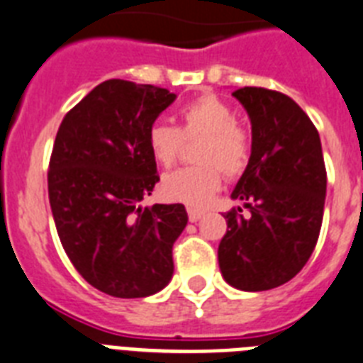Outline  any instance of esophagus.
Returning a JSON list of instances; mask_svg holds the SVG:
<instances>
[{"instance_id":"obj_1","label":"esophagus","mask_w":363,"mask_h":363,"mask_svg":"<svg viewBox=\"0 0 363 363\" xmlns=\"http://www.w3.org/2000/svg\"><path fill=\"white\" fill-rule=\"evenodd\" d=\"M188 218H190V222H197V220H201V218H203V211L188 208Z\"/></svg>"}]
</instances>
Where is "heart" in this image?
Wrapping results in <instances>:
<instances>
[{"mask_svg": "<svg viewBox=\"0 0 363 363\" xmlns=\"http://www.w3.org/2000/svg\"><path fill=\"white\" fill-rule=\"evenodd\" d=\"M201 138L196 160L201 166L177 169L164 177L162 194L166 199L191 208L207 207L222 186V173L237 177L250 160V138L235 123V113L223 100L207 95L181 110V126L156 121L147 130V147L152 160L172 167L182 151L184 140Z\"/></svg>", "mask_w": 363, "mask_h": 363, "instance_id": "b5f03b06", "label": "heart"}]
</instances>
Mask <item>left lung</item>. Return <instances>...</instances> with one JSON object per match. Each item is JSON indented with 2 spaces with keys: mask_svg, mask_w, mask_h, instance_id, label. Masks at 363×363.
I'll return each instance as SVG.
<instances>
[{
  "mask_svg": "<svg viewBox=\"0 0 363 363\" xmlns=\"http://www.w3.org/2000/svg\"><path fill=\"white\" fill-rule=\"evenodd\" d=\"M233 96L252 121V155L223 214L218 246L223 279L240 291H268L293 279L315 250L323 223L326 167L319 132L284 93L242 87Z\"/></svg>",
  "mask_w": 363,
  "mask_h": 363,
  "instance_id": "8db88e82",
  "label": "left lung"
}]
</instances>
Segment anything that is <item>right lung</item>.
I'll return each instance as SVG.
<instances>
[{"instance_id": "right-lung-1", "label": "right lung", "mask_w": 363, "mask_h": 363, "mask_svg": "<svg viewBox=\"0 0 363 363\" xmlns=\"http://www.w3.org/2000/svg\"><path fill=\"white\" fill-rule=\"evenodd\" d=\"M175 93L108 79L65 115L48 169L59 240L79 276L117 298L158 293L173 276L184 205L141 207L160 177L147 130Z\"/></svg>"}]
</instances>
